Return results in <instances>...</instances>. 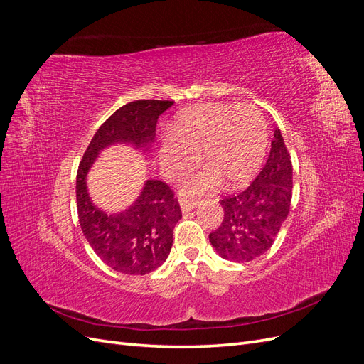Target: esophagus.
<instances>
[{
  "label": "esophagus",
  "instance_id": "obj_1",
  "mask_svg": "<svg viewBox=\"0 0 364 364\" xmlns=\"http://www.w3.org/2000/svg\"><path fill=\"white\" fill-rule=\"evenodd\" d=\"M197 205H199V202H197V200H186V199H182V200H181V209H182V213H190L191 209H194Z\"/></svg>",
  "mask_w": 364,
  "mask_h": 364
}]
</instances>
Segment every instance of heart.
Segmentation results:
<instances>
[{
	"instance_id": "1",
	"label": "heart",
	"mask_w": 364,
	"mask_h": 364,
	"mask_svg": "<svg viewBox=\"0 0 364 364\" xmlns=\"http://www.w3.org/2000/svg\"><path fill=\"white\" fill-rule=\"evenodd\" d=\"M269 146L264 115L253 105L205 103L181 112L159 142L165 178L188 170L202 151L206 168L183 183L188 194H203L225 182L240 188L258 173Z\"/></svg>"
}]
</instances>
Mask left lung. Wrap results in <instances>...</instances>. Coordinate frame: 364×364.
Wrapping results in <instances>:
<instances>
[{"instance_id":"1","label":"left lung","mask_w":364,"mask_h":364,"mask_svg":"<svg viewBox=\"0 0 364 364\" xmlns=\"http://www.w3.org/2000/svg\"><path fill=\"white\" fill-rule=\"evenodd\" d=\"M293 168L281 130L273 134L270 155L246 190L220 200L225 217L209 241L220 257L249 262L266 253L290 213Z\"/></svg>"}]
</instances>
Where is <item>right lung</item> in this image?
<instances>
[{
  "mask_svg": "<svg viewBox=\"0 0 364 364\" xmlns=\"http://www.w3.org/2000/svg\"><path fill=\"white\" fill-rule=\"evenodd\" d=\"M168 100H136L124 105L98 127L77 171V211L83 235L109 267L126 274H146L161 267L173 245V229L182 218L181 206L167 183L149 179L124 211L107 214L94 205L86 178L100 151L127 144L144 155L155 141L161 114Z\"/></svg>",
  "mask_w": 364,
  "mask_h": 364,
  "instance_id": "obj_1",
  "label": "right lung"
}]
</instances>
